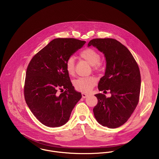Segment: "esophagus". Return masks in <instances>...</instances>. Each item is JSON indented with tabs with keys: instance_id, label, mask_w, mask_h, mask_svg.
Instances as JSON below:
<instances>
[{
	"instance_id": "esophagus-1",
	"label": "esophagus",
	"mask_w": 159,
	"mask_h": 159,
	"mask_svg": "<svg viewBox=\"0 0 159 159\" xmlns=\"http://www.w3.org/2000/svg\"><path fill=\"white\" fill-rule=\"evenodd\" d=\"M82 97L83 98H86L87 97H88V94H86L84 93H82Z\"/></svg>"
}]
</instances>
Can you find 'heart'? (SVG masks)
Returning <instances> with one entry per match:
<instances>
[{
	"label": "heart",
	"mask_w": 159,
	"mask_h": 159,
	"mask_svg": "<svg viewBox=\"0 0 159 159\" xmlns=\"http://www.w3.org/2000/svg\"><path fill=\"white\" fill-rule=\"evenodd\" d=\"M80 57L88 62L91 66H96L99 64L101 56L98 52L92 48H87L82 51ZM66 69L70 76L75 75V61L73 58H70L66 62ZM97 83V80L93 76L81 77L74 81V85L76 89L88 93L92 90Z\"/></svg>",
	"instance_id": "heart-1"
}]
</instances>
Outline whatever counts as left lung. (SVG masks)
Returning <instances> with one entry per match:
<instances>
[{
  "label": "left lung",
  "mask_w": 159,
  "mask_h": 159,
  "mask_svg": "<svg viewBox=\"0 0 159 159\" xmlns=\"http://www.w3.org/2000/svg\"><path fill=\"white\" fill-rule=\"evenodd\" d=\"M93 46L105 57L104 76L99 82V91H110L111 96L95 94L98 101L93 109L96 120L102 126L114 129L123 125L135 110L139 99L140 74L130 51L113 39H95L88 47Z\"/></svg>",
  "instance_id": "obj_1"
}]
</instances>
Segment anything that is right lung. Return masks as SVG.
I'll use <instances>...</instances> for the list:
<instances>
[{"mask_svg":"<svg viewBox=\"0 0 159 159\" xmlns=\"http://www.w3.org/2000/svg\"><path fill=\"white\" fill-rule=\"evenodd\" d=\"M85 43L75 39H55L29 64L25 99L34 115L46 126L56 127L65 124L81 98V93L75 89L70 81L66 62ZM60 90L64 91L60 93Z\"/></svg>","mask_w":159,"mask_h":159,"instance_id":"obj_1","label":"right lung"}]
</instances>
